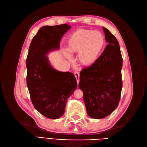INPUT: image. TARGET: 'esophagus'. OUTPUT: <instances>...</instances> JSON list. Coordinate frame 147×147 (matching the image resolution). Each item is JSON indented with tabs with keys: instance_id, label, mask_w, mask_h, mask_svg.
Wrapping results in <instances>:
<instances>
[{
	"instance_id": "1",
	"label": "esophagus",
	"mask_w": 147,
	"mask_h": 147,
	"mask_svg": "<svg viewBox=\"0 0 147 147\" xmlns=\"http://www.w3.org/2000/svg\"><path fill=\"white\" fill-rule=\"evenodd\" d=\"M74 75H75V78H76L77 82L78 84L79 82H80V74L78 72H75L74 73Z\"/></svg>"
}]
</instances>
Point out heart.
I'll list each match as a JSON object with an SVG mask.
<instances>
[{
  "label": "heart",
  "instance_id": "heart-1",
  "mask_svg": "<svg viewBox=\"0 0 147 147\" xmlns=\"http://www.w3.org/2000/svg\"><path fill=\"white\" fill-rule=\"evenodd\" d=\"M104 34L97 30L79 29L71 34L67 40L70 53L78 54L80 64L90 67L99 59L105 46ZM68 57L69 55L67 53Z\"/></svg>",
  "mask_w": 147,
  "mask_h": 147
}]
</instances>
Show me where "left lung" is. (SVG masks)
<instances>
[{"mask_svg":"<svg viewBox=\"0 0 147 147\" xmlns=\"http://www.w3.org/2000/svg\"><path fill=\"white\" fill-rule=\"evenodd\" d=\"M102 29L108 45L94 64L81 71L78 85L87 113L94 119L104 118L113 112L122 90L123 58L119 43L107 29Z\"/></svg>","mask_w":147,"mask_h":147,"instance_id":"obj_1","label":"left lung"}]
</instances>
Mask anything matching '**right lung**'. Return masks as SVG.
Here are the masks:
<instances>
[{"label":"right lung","instance_id":"obj_1","mask_svg":"<svg viewBox=\"0 0 147 147\" xmlns=\"http://www.w3.org/2000/svg\"><path fill=\"white\" fill-rule=\"evenodd\" d=\"M70 26L67 24L41 28L32 38L26 59V82L35 109L43 116L57 119L64 113L67 100L77 86L74 74L60 72L47 55L58 50L60 40Z\"/></svg>","mask_w":147,"mask_h":147}]
</instances>
